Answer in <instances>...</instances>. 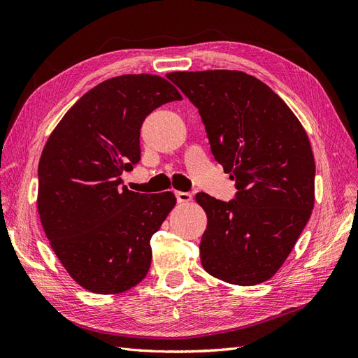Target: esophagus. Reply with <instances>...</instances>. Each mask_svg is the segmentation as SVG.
Masks as SVG:
<instances>
[{
  "label": "esophagus",
  "instance_id": "34e87169",
  "mask_svg": "<svg viewBox=\"0 0 358 358\" xmlns=\"http://www.w3.org/2000/svg\"><path fill=\"white\" fill-rule=\"evenodd\" d=\"M175 196H176V200H178V203H189L191 200H192V196L189 192H182V191H176L175 192Z\"/></svg>",
  "mask_w": 358,
  "mask_h": 358
}]
</instances>
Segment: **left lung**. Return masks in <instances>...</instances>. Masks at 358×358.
Instances as JSON below:
<instances>
[{
	"mask_svg": "<svg viewBox=\"0 0 358 358\" xmlns=\"http://www.w3.org/2000/svg\"><path fill=\"white\" fill-rule=\"evenodd\" d=\"M167 78L197 107L215 159L236 197L199 192L208 215L200 242L209 275L255 285L284 264L315 200V161L305 128L266 83L236 70L175 71Z\"/></svg>",
	"mask_w": 358,
	"mask_h": 358,
	"instance_id": "8db88e82",
	"label": "left lung"
}]
</instances>
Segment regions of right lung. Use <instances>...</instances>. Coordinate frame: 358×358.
Masks as SVG:
<instances>
[{
	"mask_svg": "<svg viewBox=\"0 0 358 358\" xmlns=\"http://www.w3.org/2000/svg\"><path fill=\"white\" fill-rule=\"evenodd\" d=\"M182 100L155 74H124L86 92L49 136L38 162L37 209L69 275L96 294L137 285L150 267V237L175 194H138L122 183L140 161V128L157 107Z\"/></svg>",
	"mask_w": 358,
	"mask_h": 358,
	"instance_id": "right-lung-1",
	"label": "right lung"
}]
</instances>
